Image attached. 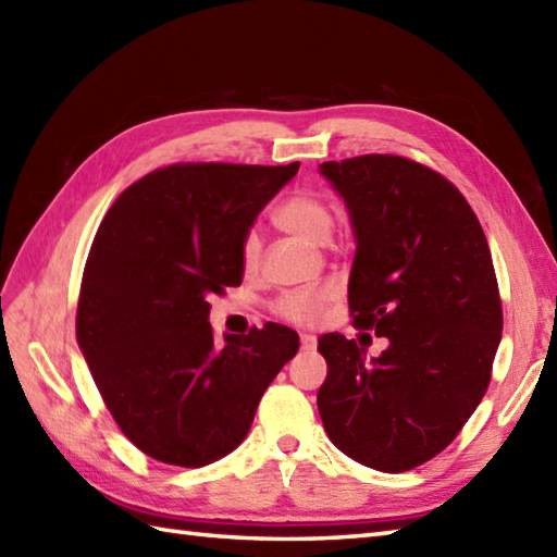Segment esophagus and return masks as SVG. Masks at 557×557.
Segmentation results:
<instances>
[{"mask_svg": "<svg viewBox=\"0 0 557 557\" xmlns=\"http://www.w3.org/2000/svg\"><path fill=\"white\" fill-rule=\"evenodd\" d=\"M301 351H315L318 347V339L313 335H301Z\"/></svg>", "mask_w": 557, "mask_h": 557, "instance_id": "obj_1", "label": "esophagus"}]
</instances>
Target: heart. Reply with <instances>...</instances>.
<instances>
[{"mask_svg":"<svg viewBox=\"0 0 557 557\" xmlns=\"http://www.w3.org/2000/svg\"><path fill=\"white\" fill-rule=\"evenodd\" d=\"M275 222L282 230H287L297 236H304L309 242H325L330 232H333L335 215L323 196L313 191H294L285 198L275 210ZM242 260L246 268H256L260 260V236L258 232H248L244 246H242ZM337 297V289L333 285L321 287H304V289H289L272 301V313L282 321L294 325H311L323 311Z\"/></svg>","mask_w":557,"mask_h":557,"instance_id":"heart-1","label":"heart"}]
</instances>
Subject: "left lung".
<instances>
[{
    "instance_id": "left-lung-1",
    "label": "left lung",
    "mask_w": 557,
    "mask_h": 557,
    "mask_svg": "<svg viewBox=\"0 0 557 557\" xmlns=\"http://www.w3.org/2000/svg\"><path fill=\"white\" fill-rule=\"evenodd\" d=\"M321 172L357 236L354 327L389 347L366 361L354 339L318 337V411L347 457L399 474L443 453L486 395L503 333L491 248L459 188L421 162L373 152Z\"/></svg>"
}]
</instances>
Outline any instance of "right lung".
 <instances>
[{
    "label": "right lung",
    "instance_id": "right-lung-1",
    "mask_svg": "<svg viewBox=\"0 0 557 557\" xmlns=\"http://www.w3.org/2000/svg\"><path fill=\"white\" fill-rule=\"evenodd\" d=\"M299 170L176 162L134 182L100 222L76 339L104 407L140 453L206 467L239 445L299 335L280 323L215 345L212 294L239 287L258 212Z\"/></svg>",
    "mask_w": 557,
    "mask_h": 557
}]
</instances>
